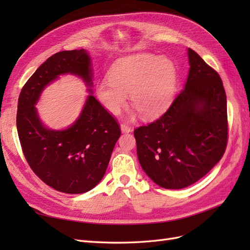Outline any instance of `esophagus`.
Instances as JSON below:
<instances>
[{
    "label": "esophagus",
    "instance_id": "esophagus-1",
    "mask_svg": "<svg viewBox=\"0 0 250 250\" xmlns=\"http://www.w3.org/2000/svg\"><path fill=\"white\" fill-rule=\"evenodd\" d=\"M120 128H121V131H122L123 133H129L132 131L131 127H129L127 124H121Z\"/></svg>",
    "mask_w": 250,
    "mask_h": 250
}]
</instances>
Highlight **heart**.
<instances>
[{"mask_svg": "<svg viewBox=\"0 0 250 250\" xmlns=\"http://www.w3.org/2000/svg\"><path fill=\"white\" fill-rule=\"evenodd\" d=\"M99 81L95 95L111 115L126 105L127 94L144 119H154L168 108L176 84V67L171 59L151 53H137L118 59Z\"/></svg>", "mask_w": 250, "mask_h": 250, "instance_id": "heart-1", "label": "heart"}]
</instances>
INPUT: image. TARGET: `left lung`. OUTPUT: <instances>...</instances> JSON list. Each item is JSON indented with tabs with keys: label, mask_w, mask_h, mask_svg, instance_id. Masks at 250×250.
I'll return each mask as SVG.
<instances>
[{
	"label": "left lung",
	"mask_w": 250,
	"mask_h": 250,
	"mask_svg": "<svg viewBox=\"0 0 250 250\" xmlns=\"http://www.w3.org/2000/svg\"><path fill=\"white\" fill-rule=\"evenodd\" d=\"M188 74L169 109L134 130L138 158L149 178L164 188L195 184L221 160L228 143V107L218 73L188 49Z\"/></svg>",
	"instance_id": "obj_1"
}]
</instances>
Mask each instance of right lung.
<instances>
[{
	"instance_id": "right-lung-1",
	"label": "right lung",
	"mask_w": 250,
	"mask_h": 250,
	"mask_svg": "<svg viewBox=\"0 0 250 250\" xmlns=\"http://www.w3.org/2000/svg\"><path fill=\"white\" fill-rule=\"evenodd\" d=\"M66 73L81 78L90 95L75 122L56 131L42 123L35 105L43 89ZM93 77L86 50L62 51L35 71L19 97L18 133L30 168L44 184L66 194L85 193L100 183L121 135L117 121L93 96Z\"/></svg>"
}]
</instances>
